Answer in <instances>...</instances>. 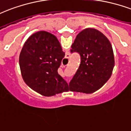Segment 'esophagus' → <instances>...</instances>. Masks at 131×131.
<instances>
[{
  "instance_id": "34e87169",
  "label": "esophagus",
  "mask_w": 131,
  "mask_h": 131,
  "mask_svg": "<svg viewBox=\"0 0 131 131\" xmlns=\"http://www.w3.org/2000/svg\"><path fill=\"white\" fill-rule=\"evenodd\" d=\"M67 82H69V80H67Z\"/></svg>"
}]
</instances>
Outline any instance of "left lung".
Instances as JSON below:
<instances>
[{
	"label": "left lung",
	"instance_id": "obj_1",
	"mask_svg": "<svg viewBox=\"0 0 131 131\" xmlns=\"http://www.w3.org/2000/svg\"><path fill=\"white\" fill-rule=\"evenodd\" d=\"M71 52L80 55L81 62L69 82L71 91L92 93L109 80L115 65L111 44L98 30L87 28L77 35Z\"/></svg>",
	"mask_w": 131,
	"mask_h": 131
}]
</instances>
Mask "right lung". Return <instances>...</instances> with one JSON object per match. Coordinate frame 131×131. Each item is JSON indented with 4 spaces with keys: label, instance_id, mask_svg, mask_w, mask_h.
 Wrapping results in <instances>:
<instances>
[{
    "label": "right lung",
    "instance_id": "1",
    "mask_svg": "<svg viewBox=\"0 0 131 131\" xmlns=\"http://www.w3.org/2000/svg\"><path fill=\"white\" fill-rule=\"evenodd\" d=\"M64 55L53 34L40 31L31 35L24 44L19 56L25 82L44 96L67 91V82L58 73Z\"/></svg>",
    "mask_w": 131,
    "mask_h": 131
}]
</instances>
